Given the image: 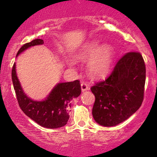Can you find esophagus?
Returning a JSON list of instances; mask_svg holds the SVG:
<instances>
[{
  "label": "esophagus",
  "mask_w": 157,
  "mask_h": 157,
  "mask_svg": "<svg viewBox=\"0 0 157 157\" xmlns=\"http://www.w3.org/2000/svg\"><path fill=\"white\" fill-rule=\"evenodd\" d=\"M81 91H82V92L86 91H87V90H89V87H88V85L86 83H84V82L81 83Z\"/></svg>",
  "instance_id": "34e87169"
}]
</instances>
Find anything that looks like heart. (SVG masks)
<instances>
[{
    "label": "heart",
    "instance_id": "obj_1",
    "mask_svg": "<svg viewBox=\"0 0 157 157\" xmlns=\"http://www.w3.org/2000/svg\"><path fill=\"white\" fill-rule=\"evenodd\" d=\"M93 57L94 59L88 66L90 76L94 78H104L111 71L114 51L110 46H103L97 40H92L83 46L78 54V58L86 61Z\"/></svg>",
    "mask_w": 157,
    "mask_h": 157
}]
</instances>
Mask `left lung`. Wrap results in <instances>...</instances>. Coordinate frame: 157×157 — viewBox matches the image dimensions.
I'll use <instances>...</instances> for the list:
<instances>
[{"label": "left lung", "instance_id": "left-lung-1", "mask_svg": "<svg viewBox=\"0 0 157 157\" xmlns=\"http://www.w3.org/2000/svg\"><path fill=\"white\" fill-rule=\"evenodd\" d=\"M146 67L138 52L126 53L106 80L91 88L95 96L92 115L104 126H117L128 119L142 104Z\"/></svg>", "mask_w": 157, "mask_h": 157}]
</instances>
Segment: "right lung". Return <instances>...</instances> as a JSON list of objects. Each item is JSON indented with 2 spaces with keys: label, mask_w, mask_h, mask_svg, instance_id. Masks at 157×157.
<instances>
[{
  "label": "right lung",
  "mask_w": 157,
  "mask_h": 157,
  "mask_svg": "<svg viewBox=\"0 0 157 157\" xmlns=\"http://www.w3.org/2000/svg\"><path fill=\"white\" fill-rule=\"evenodd\" d=\"M42 39H35L23 45L16 57L30 47L44 44ZM12 81L19 106L25 115L43 127L57 128L67 124L70 116L68 108L71 101L81 93L80 81L59 83L53 87L44 100L34 101L23 91L16 74V63L12 68Z\"/></svg>",
  "instance_id": "1"
}]
</instances>
